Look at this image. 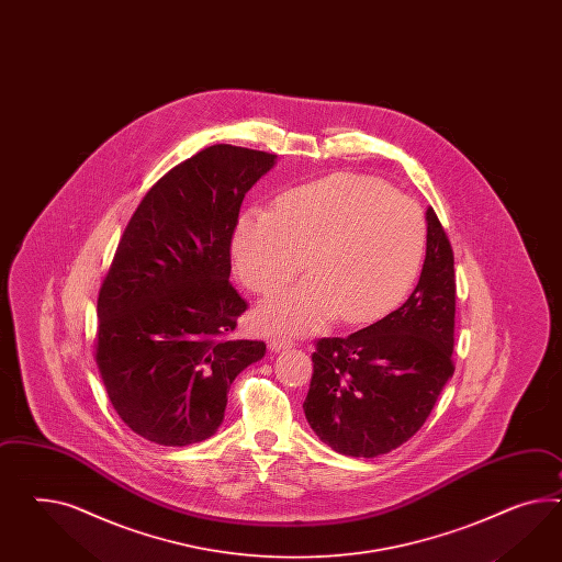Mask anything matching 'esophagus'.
Returning a JSON list of instances; mask_svg holds the SVG:
<instances>
[{"mask_svg":"<svg viewBox=\"0 0 562 562\" xmlns=\"http://www.w3.org/2000/svg\"><path fill=\"white\" fill-rule=\"evenodd\" d=\"M268 346H270L272 351H280V349L290 348V346H292V339H289V337H282V335H273Z\"/></svg>","mask_w":562,"mask_h":562,"instance_id":"1","label":"esophagus"}]
</instances>
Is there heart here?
<instances>
[{"label":"heart","mask_w":562,"mask_h":562,"mask_svg":"<svg viewBox=\"0 0 562 562\" xmlns=\"http://www.w3.org/2000/svg\"><path fill=\"white\" fill-rule=\"evenodd\" d=\"M425 221L389 183L335 173L278 198L273 213L243 214L233 256L243 284L272 294L301 272L311 278L259 308L263 329L313 334L341 317L368 323L395 306L424 258Z\"/></svg>","instance_id":"1"}]
</instances>
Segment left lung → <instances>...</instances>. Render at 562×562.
<instances>
[{
  "mask_svg": "<svg viewBox=\"0 0 562 562\" xmlns=\"http://www.w3.org/2000/svg\"><path fill=\"white\" fill-rule=\"evenodd\" d=\"M424 270L409 299L348 337H323L303 409L339 454L374 458L409 441L454 374V254L427 209Z\"/></svg>",
  "mask_w": 562,
  "mask_h": 562,
  "instance_id": "left-lung-1",
  "label": "left lung"
}]
</instances>
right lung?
Returning <instances> with one entry per match:
<instances>
[{"label": "right lung", "mask_w": 562, "mask_h": 562, "mask_svg": "<svg viewBox=\"0 0 562 562\" xmlns=\"http://www.w3.org/2000/svg\"><path fill=\"white\" fill-rule=\"evenodd\" d=\"M273 164L272 153L206 147L153 186L122 233L98 294L95 364L145 440L211 438L233 380L266 353L233 337L247 303L228 276L243 198Z\"/></svg>", "instance_id": "right-lung-1"}]
</instances>
